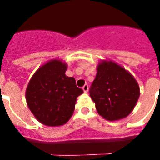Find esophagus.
I'll return each instance as SVG.
<instances>
[{"mask_svg":"<svg viewBox=\"0 0 160 160\" xmlns=\"http://www.w3.org/2000/svg\"><path fill=\"white\" fill-rule=\"evenodd\" d=\"M82 89H83L84 92H88V85L87 84H85L82 87Z\"/></svg>","mask_w":160,"mask_h":160,"instance_id":"esophagus-1","label":"esophagus"}]
</instances>
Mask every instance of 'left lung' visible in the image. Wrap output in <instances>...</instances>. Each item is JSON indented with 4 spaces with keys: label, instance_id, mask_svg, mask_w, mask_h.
Instances as JSON below:
<instances>
[{
    "label": "left lung",
    "instance_id": "1",
    "mask_svg": "<svg viewBox=\"0 0 160 160\" xmlns=\"http://www.w3.org/2000/svg\"><path fill=\"white\" fill-rule=\"evenodd\" d=\"M98 114L109 121L126 118L140 97L134 77L113 62H102L89 90Z\"/></svg>",
    "mask_w": 160,
    "mask_h": 160
}]
</instances>
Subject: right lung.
Listing matches in <instances>:
<instances>
[{
	"label": "right lung",
	"mask_w": 160,
	"mask_h": 160,
	"mask_svg": "<svg viewBox=\"0 0 160 160\" xmlns=\"http://www.w3.org/2000/svg\"><path fill=\"white\" fill-rule=\"evenodd\" d=\"M66 70L65 63L52 60L38 69L26 88L28 107L47 126L66 123L73 115L77 97L83 93L74 78L66 76Z\"/></svg>",
	"instance_id": "obj_1"
}]
</instances>
